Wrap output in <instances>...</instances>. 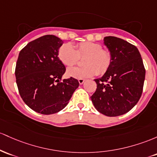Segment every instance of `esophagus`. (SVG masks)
Listing matches in <instances>:
<instances>
[{"mask_svg": "<svg viewBox=\"0 0 157 157\" xmlns=\"http://www.w3.org/2000/svg\"><path fill=\"white\" fill-rule=\"evenodd\" d=\"M84 82H85V80H84V79H78V83L80 84H82Z\"/></svg>", "mask_w": 157, "mask_h": 157, "instance_id": "esophagus-1", "label": "esophagus"}]
</instances>
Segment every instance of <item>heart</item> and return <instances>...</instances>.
<instances>
[{
    "label": "heart",
    "mask_w": 157,
    "mask_h": 157,
    "mask_svg": "<svg viewBox=\"0 0 157 157\" xmlns=\"http://www.w3.org/2000/svg\"><path fill=\"white\" fill-rule=\"evenodd\" d=\"M84 58L83 67H73L67 70V75L75 78L83 79L97 75H103L110 68L113 59L110 51L103 50L101 44L91 41L81 42L73 47L64 44L59 48L58 58L65 66L70 67Z\"/></svg>",
    "instance_id": "b5f03b06"
}]
</instances>
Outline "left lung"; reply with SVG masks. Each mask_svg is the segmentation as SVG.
<instances>
[{"label": "left lung", "mask_w": 157, "mask_h": 157, "mask_svg": "<svg viewBox=\"0 0 157 157\" xmlns=\"http://www.w3.org/2000/svg\"><path fill=\"white\" fill-rule=\"evenodd\" d=\"M112 55L110 68L95 79L96 92L90 96L96 110L107 117H118L131 110L142 96L145 70L138 49L114 36L104 38Z\"/></svg>", "instance_id": "1"}]
</instances>
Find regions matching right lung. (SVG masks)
I'll return each instance as SVG.
<instances>
[{"instance_id":"add662e5","label":"right lung","mask_w":157,"mask_h":157,"mask_svg":"<svg viewBox=\"0 0 157 157\" xmlns=\"http://www.w3.org/2000/svg\"><path fill=\"white\" fill-rule=\"evenodd\" d=\"M63 40L52 35L40 37L21 50L15 78L23 101L38 113L49 115L63 110L69 103L78 80L64 79V65L58 58Z\"/></svg>"}]
</instances>
